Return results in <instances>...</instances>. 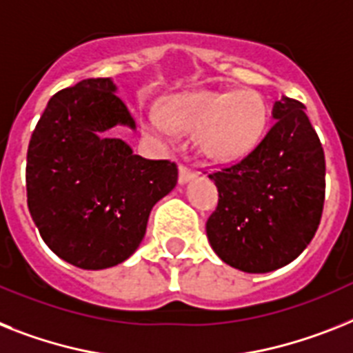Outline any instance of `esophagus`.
Segmentation results:
<instances>
[{"label": "esophagus", "instance_id": "obj_1", "mask_svg": "<svg viewBox=\"0 0 353 353\" xmlns=\"http://www.w3.org/2000/svg\"><path fill=\"white\" fill-rule=\"evenodd\" d=\"M194 176H196V173H194V171H191L189 168H185V165H180V170H179V183H180V185L191 182Z\"/></svg>", "mask_w": 353, "mask_h": 353}]
</instances>
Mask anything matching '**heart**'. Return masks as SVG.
<instances>
[{
	"label": "heart",
	"instance_id": "1",
	"mask_svg": "<svg viewBox=\"0 0 353 353\" xmlns=\"http://www.w3.org/2000/svg\"><path fill=\"white\" fill-rule=\"evenodd\" d=\"M267 119L265 101L252 90H198L174 95L164 115L151 108L142 124L160 139H168L171 130L198 133L200 150L209 160L232 162L258 145Z\"/></svg>",
	"mask_w": 353,
	"mask_h": 353
}]
</instances>
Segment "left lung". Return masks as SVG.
<instances>
[{"mask_svg": "<svg viewBox=\"0 0 353 353\" xmlns=\"http://www.w3.org/2000/svg\"><path fill=\"white\" fill-rule=\"evenodd\" d=\"M274 126L238 164L209 174L220 193L205 225L218 258L249 274L281 269L307 249L325 202V153L305 106L281 97Z\"/></svg>", "mask_w": 353, "mask_h": 353, "instance_id": "1", "label": "left lung"}]
</instances>
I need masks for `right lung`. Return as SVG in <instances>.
<instances>
[{"instance_id": "add662e5", "label": "right lung", "mask_w": 353, "mask_h": 353, "mask_svg": "<svg viewBox=\"0 0 353 353\" xmlns=\"http://www.w3.org/2000/svg\"><path fill=\"white\" fill-rule=\"evenodd\" d=\"M115 126L137 130L117 84L84 79L48 101L26 153L32 220L52 252L84 270L128 260L179 180L173 162L142 159L110 135Z\"/></svg>"}]
</instances>
